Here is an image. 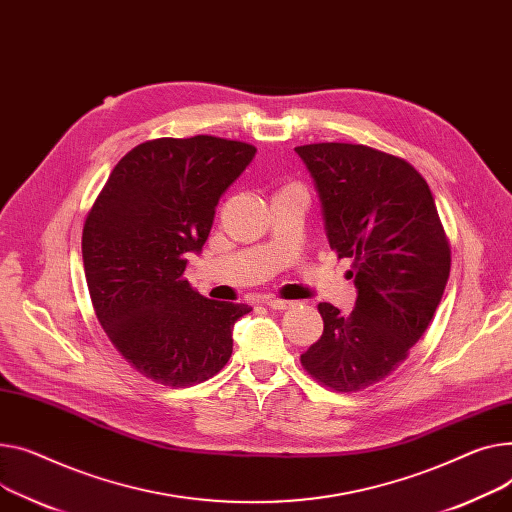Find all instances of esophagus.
<instances>
[{"instance_id":"1","label":"esophagus","mask_w":512,"mask_h":512,"mask_svg":"<svg viewBox=\"0 0 512 512\" xmlns=\"http://www.w3.org/2000/svg\"><path fill=\"white\" fill-rule=\"evenodd\" d=\"M265 304L269 306V309H274V311H286V309H290V306H292V302L284 300V298H265Z\"/></svg>"}]
</instances>
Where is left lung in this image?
Here are the masks:
<instances>
[{"label":"left lung","instance_id":"1","mask_svg":"<svg viewBox=\"0 0 512 512\" xmlns=\"http://www.w3.org/2000/svg\"><path fill=\"white\" fill-rule=\"evenodd\" d=\"M294 150L315 179L329 247L352 259L358 288L348 317L319 302L323 335L300 362L323 387L362 391L387 379L428 329L449 280V238L407 160L342 142Z\"/></svg>","mask_w":512,"mask_h":512}]
</instances>
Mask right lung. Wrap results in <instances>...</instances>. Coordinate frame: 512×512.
Masks as SVG:
<instances>
[{
    "instance_id": "1",
    "label": "right lung",
    "mask_w": 512,
    "mask_h": 512,
    "mask_svg": "<svg viewBox=\"0 0 512 512\" xmlns=\"http://www.w3.org/2000/svg\"><path fill=\"white\" fill-rule=\"evenodd\" d=\"M257 148L216 135L158 138L129 150L86 216L84 274L98 323L146 379L191 387L232 354V327L249 304L201 296L185 280L218 199Z\"/></svg>"
}]
</instances>
